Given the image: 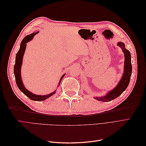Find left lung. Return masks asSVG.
Wrapping results in <instances>:
<instances>
[{"label": "left lung", "instance_id": "left-lung-1", "mask_svg": "<svg viewBox=\"0 0 146 146\" xmlns=\"http://www.w3.org/2000/svg\"><path fill=\"white\" fill-rule=\"evenodd\" d=\"M117 45L120 46L123 54L125 55V64H124V72L123 76L118 83L117 86L111 91H110L107 94L102 98H95L97 100L100 101L108 102L116 99L120 96L124 91L129 86L130 83V77L132 72V66L131 63V54L130 52L125 48L124 44L121 42L117 43Z\"/></svg>", "mask_w": 146, "mask_h": 146}]
</instances>
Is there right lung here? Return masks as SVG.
<instances>
[{
    "label": "right lung",
    "instance_id": "obj_1",
    "mask_svg": "<svg viewBox=\"0 0 146 146\" xmlns=\"http://www.w3.org/2000/svg\"><path fill=\"white\" fill-rule=\"evenodd\" d=\"M38 33V32L29 35H27V36H26L23 39V41H22L20 48H19V51L17 52V53L16 54V56L15 64L14 66V74H15V76L16 85H17V87L19 88V89L21 91V92H23L26 96H27L28 98L31 100H35V101H42V100L47 99V98H50V96L55 94L56 91L52 92V93H50L49 94L45 95V96H39V95L34 94L32 93L31 92L29 91L27 89H25V88L24 87L23 83V82H22L21 76V68L22 63H23V56H24V52L25 50L26 45H27V44L26 43L32 40L35 35H36ZM64 76V74L61 77L60 80V82L58 83L59 85L61 82V80H62V78H63ZM59 85H58V86H59Z\"/></svg>",
    "mask_w": 146,
    "mask_h": 146
}]
</instances>
